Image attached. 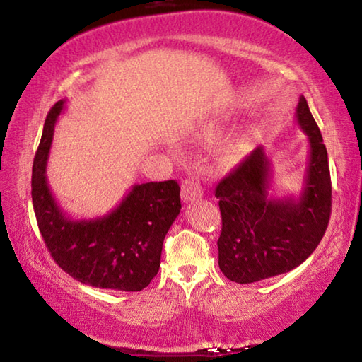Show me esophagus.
Segmentation results:
<instances>
[{
	"mask_svg": "<svg viewBox=\"0 0 362 362\" xmlns=\"http://www.w3.org/2000/svg\"><path fill=\"white\" fill-rule=\"evenodd\" d=\"M201 196H203V188H201L199 182L192 179V177H188V179L183 180L182 183V199L187 201H196L199 199Z\"/></svg>",
	"mask_w": 362,
	"mask_h": 362,
	"instance_id": "esophagus-1",
	"label": "esophagus"
}]
</instances>
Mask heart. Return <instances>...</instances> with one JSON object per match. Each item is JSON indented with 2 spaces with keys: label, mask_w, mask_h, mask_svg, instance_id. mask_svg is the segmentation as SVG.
Instances as JSON below:
<instances>
[{
  "label": "heart",
  "mask_w": 362,
  "mask_h": 362,
  "mask_svg": "<svg viewBox=\"0 0 362 362\" xmlns=\"http://www.w3.org/2000/svg\"><path fill=\"white\" fill-rule=\"evenodd\" d=\"M249 136L244 131H235L222 140L217 148V156L223 164H235L247 155Z\"/></svg>",
  "instance_id": "obj_1"
}]
</instances>
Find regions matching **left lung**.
<instances>
[{"instance_id":"left-lung-1","label":"left lung","mask_w":362,"mask_h":362,"mask_svg":"<svg viewBox=\"0 0 362 362\" xmlns=\"http://www.w3.org/2000/svg\"><path fill=\"white\" fill-rule=\"evenodd\" d=\"M296 119L308 137V163L298 196H272V163L263 146L216 188L222 233L218 267L230 281L249 284L297 268L313 254L326 233L332 185L320 127L302 95Z\"/></svg>"}]
</instances>
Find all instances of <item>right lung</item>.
<instances>
[{"instance_id": "right-lung-1", "label": "right lung", "mask_w": 362, "mask_h": 362, "mask_svg": "<svg viewBox=\"0 0 362 362\" xmlns=\"http://www.w3.org/2000/svg\"><path fill=\"white\" fill-rule=\"evenodd\" d=\"M64 108L65 100H59L47 113L33 159L32 199L42 240L57 265L79 283L142 291L156 276L163 241L180 214L179 183H140L107 216L71 218L54 198L46 177L54 127Z\"/></svg>"}]
</instances>
